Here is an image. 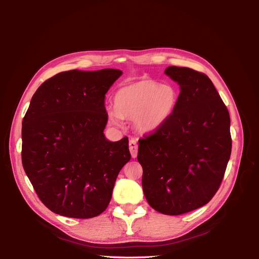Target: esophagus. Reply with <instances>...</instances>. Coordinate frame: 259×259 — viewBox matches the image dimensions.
Instances as JSON below:
<instances>
[{"instance_id": "1", "label": "esophagus", "mask_w": 259, "mask_h": 259, "mask_svg": "<svg viewBox=\"0 0 259 259\" xmlns=\"http://www.w3.org/2000/svg\"><path fill=\"white\" fill-rule=\"evenodd\" d=\"M128 146H130V151H131L132 156H133V158H136V156H137V152H138L137 140H136L135 138H132V139H130Z\"/></svg>"}]
</instances>
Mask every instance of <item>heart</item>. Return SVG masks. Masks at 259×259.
<instances>
[{"label": "heart", "instance_id": "heart-1", "mask_svg": "<svg viewBox=\"0 0 259 259\" xmlns=\"http://www.w3.org/2000/svg\"><path fill=\"white\" fill-rule=\"evenodd\" d=\"M178 99L179 91L174 84L139 80L116 92L115 109L109 110L108 119L115 126H121L123 119H131L139 131H154L173 114Z\"/></svg>", "mask_w": 259, "mask_h": 259}]
</instances>
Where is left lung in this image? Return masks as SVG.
Instances as JSON below:
<instances>
[{
	"label": "left lung",
	"instance_id": "obj_1",
	"mask_svg": "<svg viewBox=\"0 0 259 259\" xmlns=\"http://www.w3.org/2000/svg\"><path fill=\"white\" fill-rule=\"evenodd\" d=\"M164 73L180 86L169 119L138 140L143 189L152 208L182 215L208 203L219 189L230 159L228 109L209 77L170 66Z\"/></svg>",
	"mask_w": 259,
	"mask_h": 259
}]
</instances>
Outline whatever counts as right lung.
Returning a JSON list of instances; mask_svg holds the SVG:
<instances>
[{
  "instance_id": "right-lung-1",
  "label": "right lung",
  "mask_w": 259,
  "mask_h": 259,
  "mask_svg": "<svg viewBox=\"0 0 259 259\" xmlns=\"http://www.w3.org/2000/svg\"><path fill=\"white\" fill-rule=\"evenodd\" d=\"M121 70L60 72L36 90L22 120L21 160L43 204L92 218L108 207L117 175L131 160L128 138L109 142L105 95Z\"/></svg>"
}]
</instances>
